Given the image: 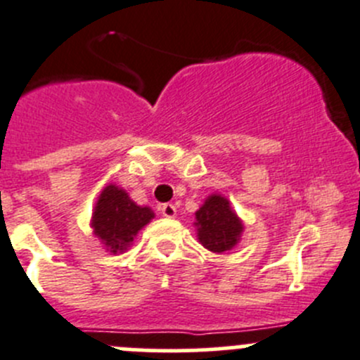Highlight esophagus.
<instances>
[{
  "mask_svg": "<svg viewBox=\"0 0 360 360\" xmlns=\"http://www.w3.org/2000/svg\"><path fill=\"white\" fill-rule=\"evenodd\" d=\"M160 211H162V214L165 216V218H176L177 214V209L174 204H163L162 207H160Z\"/></svg>",
  "mask_w": 360,
  "mask_h": 360,
  "instance_id": "1",
  "label": "esophagus"
}]
</instances>
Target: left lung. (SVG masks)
<instances>
[{
  "label": "left lung",
  "instance_id": "1",
  "mask_svg": "<svg viewBox=\"0 0 360 360\" xmlns=\"http://www.w3.org/2000/svg\"><path fill=\"white\" fill-rule=\"evenodd\" d=\"M197 239L212 253H225L236 248L243 237V219L233 211L230 200L221 193H211L195 211Z\"/></svg>",
  "mask_w": 360,
  "mask_h": 360
}]
</instances>
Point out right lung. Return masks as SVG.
I'll use <instances>...</instances> for the list:
<instances>
[{
    "mask_svg": "<svg viewBox=\"0 0 360 360\" xmlns=\"http://www.w3.org/2000/svg\"><path fill=\"white\" fill-rule=\"evenodd\" d=\"M153 218L155 212L151 207L135 204L127 190L110 183L96 198L91 229L103 248L116 255L127 251Z\"/></svg>",
    "mask_w": 360,
    "mask_h": 360,
    "instance_id": "1",
    "label": "right lung"
}]
</instances>
